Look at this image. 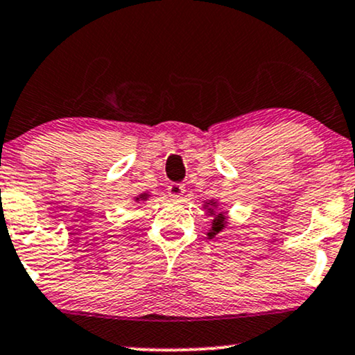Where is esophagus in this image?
Instances as JSON below:
<instances>
[{"instance_id": "34e87169", "label": "esophagus", "mask_w": 355, "mask_h": 355, "mask_svg": "<svg viewBox=\"0 0 355 355\" xmlns=\"http://www.w3.org/2000/svg\"><path fill=\"white\" fill-rule=\"evenodd\" d=\"M168 195H170V198L172 200H182V196H183V193H185V185H183V183H170L168 185Z\"/></svg>"}]
</instances>
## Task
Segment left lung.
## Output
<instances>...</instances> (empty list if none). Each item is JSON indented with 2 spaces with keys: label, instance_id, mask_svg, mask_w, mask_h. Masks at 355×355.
Listing matches in <instances>:
<instances>
[{
  "label": "left lung",
  "instance_id": "1",
  "mask_svg": "<svg viewBox=\"0 0 355 355\" xmlns=\"http://www.w3.org/2000/svg\"><path fill=\"white\" fill-rule=\"evenodd\" d=\"M203 208L207 210L208 215L211 216V228L208 230V238H215L216 234H220L228 225V216H226V211L220 210L218 208V202L215 200H208V202L203 203Z\"/></svg>",
  "mask_w": 355,
  "mask_h": 355
}]
</instances>
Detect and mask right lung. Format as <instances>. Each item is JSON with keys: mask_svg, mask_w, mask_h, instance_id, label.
<instances>
[{"mask_svg": "<svg viewBox=\"0 0 355 355\" xmlns=\"http://www.w3.org/2000/svg\"><path fill=\"white\" fill-rule=\"evenodd\" d=\"M148 196H150L148 193H140L139 196H135V202H137V203L145 202V200H148Z\"/></svg>", "mask_w": 355, "mask_h": 355, "instance_id": "obj_1", "label": "right lung"}]
</instances>
